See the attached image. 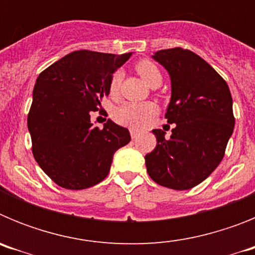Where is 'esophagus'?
<instances>
[{
    "mask_svg": "<svg viewBox=\"0 0 255 255\" xmlns=\"http://www.w3.org/2000/svg\"><path fill=\"white\" fill-rule=\"evenodd\" d=\"M130 135H131L132 139H135L136 136H138V131H136V130H134V129H131V130H130Z\"/></svg>",
    "mask_w": 255,
    "mask_h": 255,
    "instance_id": "34e87169",
    "label": "esophagus"
}]
</instances>
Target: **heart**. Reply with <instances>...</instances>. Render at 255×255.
<instances>
[{"label": "heart", "mask_w": 255, "mask_h": 255, "mask_svg": "<svg viewBox=\"0 0 255 255\" xmlns=\"http://www.w3.org/2000/svg\"><path fill=\"white\" fill-rule=\"evenodd\" d=\"M136 73L143 78L148 85L161 84L162 74L159 69L149 60H140L135 64ZM123 73L115 71L108 83V93L111 97H116L120 92ZM158 112V107L152 102H125L114 111V119L121 125L129 126L132 129L145 128Z\"/></svg>", "instance_id": "obj_1"}]
</instances>
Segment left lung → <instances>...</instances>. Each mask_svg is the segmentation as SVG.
<instances>
[{"instance_id": "obj_1", "label": "left lung", "mask_w": 255, "mask_h": 255, "mask_svg": "<svg viewBox=\"0 0 255 255\" xmlns=\"http://www.w3.org/2000/svg\"><path fill=\"white\" fill-rule=\"evenodd\" d=\"M153 58L170 74L172 94L164 119L175 128L170 139L163 130H153L157 145L145 155V166L158 185L188 190L224 158L235 125L233 98L224 78L194 52L175 47Z\"/></svg>"}]
</instances>
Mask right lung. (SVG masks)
Instances as JSON below:
<instances>
[{
    "instance_id": "right-lung-1",
    "label": "right lung",
    "mask_w": 255,
    "mask_h": 255,
    "mask_svg": "<svg viewBox=\"0 0 255 255\" xmlns=\"http://www.w3.org/2000/svg\"><path fill=\"white\" fill-rule=\"evenodd\" d=\"M130 56L75 51L37 78L28 114L31 152L61 188L82 190L105 180L115 152L131 139L129 130L111 120L103 129L91 121L108 96L112 74Z\"/></svg>"
}]
</instances>
